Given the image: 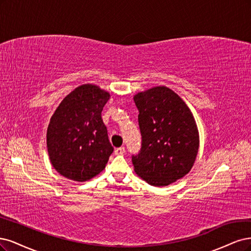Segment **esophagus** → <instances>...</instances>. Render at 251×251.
<instances>
[{"instance_id": "1", "label": "esophagus", "mask_w": 251, "mask_h": 251, "mask_svg": "<svg viewBox=\"0 0 251 251\" xmlns=\"http://www.w3.org/2000/svg\"><path fill=\"white\" fill-rule=\"evenodd\" d=\"M125 153V148L124 147H120V148H117L115 150V154L116 155H123Z\"/></svg>"}]
</instances>
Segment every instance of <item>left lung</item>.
<instances>
[{"label":"left lung","instance_id":"8db88e82","mask_svg":"<svg viewBox=\"0 0 251 251\" xmlns=\"http://www.w3.org/2000/svg\"><path fill=\"white\" fill-rule=\"evenodd\" d=\"M142 147L132 155L135 173L154 187H166L190 172L198 153L195 119L180 97L166 86L136 94Z\"/></svg>","mask_w":251,"mask_h":251}]
</instances>
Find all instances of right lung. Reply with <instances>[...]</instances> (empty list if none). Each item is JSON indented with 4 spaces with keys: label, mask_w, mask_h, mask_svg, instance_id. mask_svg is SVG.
Here are the masks:
<instances>
[{
    "label": "right lung",
    "mask_w": 251,
    "mask_h": 251,
    "mask_svg": "<svg viewBox=\"0 0 251 251\" xmlns=\"http://www.w3.org/2000/svg\"><path fill=\"white\" fill-rule=\"evenodd\" d=\"M110 95L94 84L80 85L64 98L50 120L47 148L52 166L74 181L103 171L114 147L101 117Z\"/></svg>",
    "instance_id": "obj_1"
}]
</instances>
